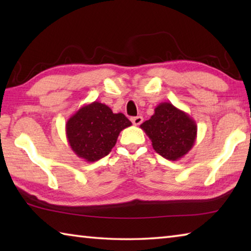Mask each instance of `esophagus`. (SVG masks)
<instances>
[{"label":"esophagus","mask_w":251,"mask_h":251,"mask_svg":"<svg viewBox=\"0 0 251 251\" xmlns=\"http://www.w3.org/2000/svg\"><path fill=\"white\" fill-rule=\"evenodd\" d=\"M131 123H133L134 125H141L143 123V117L142 116H136V117H131Z\"/></svg>","instance_id":"esophagus-1"}]
</instances>
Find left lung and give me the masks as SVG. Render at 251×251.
<instances>
[{
  "label": "left lung",
  "instance_id": "1",
  "mask_svg": "<svg viewBox=\"0 0 251 251\" xmlns=\"http://www.w3.org/2000/svg\"><path fill=\"white\" fill-rule=\"evenodd\" d=\"M141 128L157 154L173 161L188 154L197 138L196 122L168 101L157 105L154 115L144 122Z\"/></svg>",
  "mask_w": 251,
  "mask_h": 251
}]
</instances>
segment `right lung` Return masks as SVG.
I'll use <instances>...</instances> for the list:
<instances>
[{
  "mask_svg": "<svg viewBox=\"0 0 251 251\" xmlns=\"http://www.w3.org/2000/svg\"><path fill=\"white\" fill-rule=\"evenodd\" d=\"M130 125L124 114H114L107 105L95 100L67 120L66 138L76 156L94 163L109 154L121 131Z\"/></svg>",
  "mask_w": 251,
  "mask_h": 251,
  "instance_id": "1",
  "label": "right lung"
}]
</instances>
